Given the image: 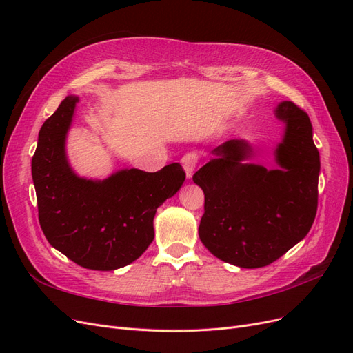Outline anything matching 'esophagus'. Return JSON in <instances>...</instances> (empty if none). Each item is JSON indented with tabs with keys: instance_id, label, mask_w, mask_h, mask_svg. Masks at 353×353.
I'll use <instances>...</instances> for the list:
<instances>
[{
	"instance_id": "34e87169",
	"label": "esophagus",
	"mask_w": 353,
	"mask_h": 353,
	"mask_svg": "<svg viewBox=\"0 0 353 353\" xmlns=\"http://www.w3.org/2000/svg\"><path fill=\"white\" fill-rule=\"evenodd\" d=\"M198 163H199V154L198 152H188V154L183 155V158H181V164H183V168H185L188 177H192L193 170L196 168Z\"/></svg>"
}]
</instances>
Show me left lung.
<instances>
[{
  "mask_svg": "<svg viewBox=\"0 0 353 353\" xmlns=\"http://www.w3.org/2000/svg\"><path fill=\"white\" fill-rule=\"evenodd\" d=\"M286 134L276 151L279 170L243 163L252 154L243 141L214 148L193 174L205 195L199 239L208 251L242 268L274 263L308 234L318 207L320 154L306 112L292 101L277 107Z\"/></svg>",
  "mask_w": 353,
  "mask_h": 353,
  "instance_id": "1",
  "label": "left lung"
}]
</instances>
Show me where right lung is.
<instances>
[{"mask_svg": "<svg viewBox=\"0 0 353 353\" xmlns=\"http://www.w3.org/2000/svg\"><path fill=\"white\" fill-rule=\"evenodd\" d=\"M76 97H67L39 130L32 158L38 217L47 241L73 263L111 271L138 259L154 241L157 208L183 185L179 163L157 173L121 170L94 181L77 177L64 152Z\"/></svg>", "mask_w": 353, "mask_h": 353, "instance_id": "1", "label": "right lung"}]
</instances>
